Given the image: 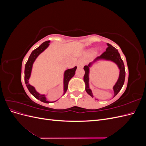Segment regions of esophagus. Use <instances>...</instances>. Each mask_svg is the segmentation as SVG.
Here are the masks:
<instances>
[{
	"instance_id": "1",
	"label": "esophagus",
	"mask_w": 146,
	"mask_h": 146,
	"mask_svg": "<svg viewBox=\"0 0 146 146\" xmlns=\"http://www.w3.org/2000/svg\"><path fill=\"white\" fill-rule=\"evenodd\" d=\"M77 65V67H78V68H82L84 64L83 62H78Z\"/></svg>"
}]
</instances>
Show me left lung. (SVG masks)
Here are the masks:
<instances>
[{
  "instance_id": "obj_1",
  "label": "left lung",
  "mask_w": 146,
  "mask_h": 146,
  "mask_svg": "<svg viewBox=\"0 0 146 146\" xmlns=\"http://www.w3.org/2000/svg\"><path fill=\"white\" fill-rule=\"evenodd\" d=\"M107 45L108 47L107 48V49H106V51L104 52L103 54L100 55V56L97 57L94 62H95L96 61L98 60L104 59L107 60H111L118 66L119 69H120V74H119V77L118 78V80L115 84V85L113 87L114 92V97H115L118 94V92L121 91V88L123 86V83H124L125 77V70L123 62L121 58L120 54H119L117 50L115 47H114L111 44H107ZM91 64L92 63H90L88 66H84L83 69L85 70V75H84L83 77V80L86 85L85 90L86 92L88 94L93 98L92 91L89 88V68L91 66Z\"/></svg>"
}]
</instances>
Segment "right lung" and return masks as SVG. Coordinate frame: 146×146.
Instances as JSON below:
<instances>
[{"label": "right lung", "instance_id": "1", "mask_svg": "<svg viewBox=\"0 0 146 146\" xmlns=\"http://www.w3.org/2000/svg\"><path fill=\"white\" fill-rule=\"evenodd\" d=\"M49 42L50 41H47L44 42L41 46H39L36 49H35L32 54H30L29 60L27 61V63L25 64V71H24V80L25 83L26 84V86H27L29 91L32 94L35 98L39 100L40 101L42 102H44L46 104H48L49 102L46 100V97L44 95H41L39 94L38 92H37L35 90V88L32 86H31L29 83V79L30 78L31 71H32V68L33 63L37 58V56L41 54L42 52L49 45ZM77 69V66H75L74 68L72 69H69L66 70L64 72V94L66 93V92L68 90V83L69 80L71 79L76 73V70Z\"/></svg>", "mask_w": 146, "mask_h": 146}]
</instances>
